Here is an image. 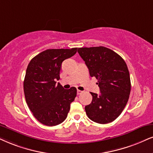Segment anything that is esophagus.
<instances>
[{
    "instance_id": "esophagus-1",
    "label": "esophagus",
    "mask_w": 153,
    "mask_h": 153,
    "mask_svg": "<svg viewBox=\"0 0 153 153\" xmlns=\"http://www.w3.org/2000/svg\"><path fill=\"white\" fill-rule=\"evenodd\" d=\"M82 92H83V91H80V90H77V94H78V95H79V94H82Z\"/></svg>"
}]
</instances>
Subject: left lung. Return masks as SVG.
Here are the masks:
<instances>
[{"mask_svg":"<svg viewBox=\"0 0 153 153\" xmlns=\"http://www.w3.org/2000/svg\"><path fill=\"white\" fill-rule=\"evenodd\" d=\"M91 77H96L100 94L92 93V101L85 106L89 119L101 124L116 119L127 104L131 79L126 63L114 51L105 47L78 48Z\"/></svg>","mask_w":153,"mask_h":153,"instance_id":"left-lung-1","label":"left lung"}]
</instances>
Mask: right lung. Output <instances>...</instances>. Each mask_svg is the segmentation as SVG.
<instances>
[{
    "label": "right lung",
    "instance_id": "add662e5",
    "mask_svg": "<svg viewBox=\"0 0 153 153\" xmlns=\"http://www.w3.org/2000/svg\"><path fill=\"white\" fill-rule=\"evenodd\" d=\"M76 50L49 49L33 57L27 66L23 83L26 102L35 118L45 126L62 123L76 97V88L65 89L56 82L60 79L62 62Z\"/></svg>",
    "mask_w": 153,
    "mask_h": 153
}]
</instances>
